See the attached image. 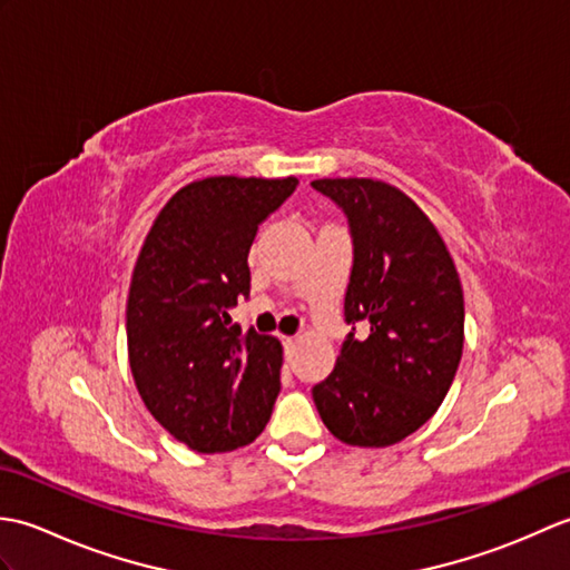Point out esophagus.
Here are the masks:
<instances>
[{"label":"esophagus","instance_id":"obj_1","mask_svg":"<svg viewBox=\"0 0 570 570\" xmlns=\"http://www.w3.org/2000/svg\"><path fill=\"white\" fill-rule=\"evenodd\" d=\"M294 341H296V337H292V335H284V337H282V345H284L286 353H288V347L294 345Z\"/></svg>","mask_w":570,"mask_h":570}]
</instances>
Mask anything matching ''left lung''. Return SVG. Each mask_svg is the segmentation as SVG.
Returning a JSON list of instances; mask_svg holds the SVG:
<instances>
[{
    "instance_id": "1",
    "label": "left lung",
    "mask_w": 570,
    "mask_h": 570,
    "mask_svg": "<svg viewBox=\"0 0 570 570\" xmlns=\"http://www.w3.org/2000/svg\"><path fill=\"white\" fill-rule=\"evenodd\" d=\"M347 220L353 266L333 372L313 386L325 426L347 445L406 439L441 406L463 355L465 306L441 235L402 190L372 178L311 184Z\"/></svg>"
}]
</instances>
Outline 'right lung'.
<instances>
[{
	"label": "right lung",
	"instance_id": "add662e5",
	"mask_svg": "<svg viewBox=\"0 0 570 570\" xmlns=\"http://www.w3.org/2000/svg\"><path fill=\"white\" fill-rule=\"evenodd\" d=\"M288 178H203L180 188L149 229L131 274L127 347L151 416L198 453L264 431L282 390V345L229 318L249 296V247L296 190Z\"/></svg>",
	"mask_w": 570,
	"mask_h": 570
}]
</instances>
